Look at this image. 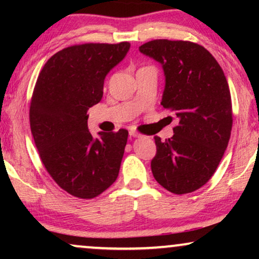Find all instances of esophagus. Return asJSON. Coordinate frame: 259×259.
<instances>
[{"mask_svg":"<svg viewBox=\"0 0 259 259\" xmlns=\"http://www.w3.org/2000/svg\"><path fill=\"white\" fill-rule=\"evenodd\" d=\"M130 137H132V138H140L141 136L138 132H136V131H130Z\"/></svg>","mask_w":259,"mask_h":259,"instance_id":"34e87169","label":"esophagus"}]
</instances>
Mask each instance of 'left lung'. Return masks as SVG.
<instances>
[{
    "label": "left lung",
    "mask_w": 259,
    "mask_h": 259,
    "mask_svg": "<svg viewBox=\"0 0 259 259\" xmlns=\"http://www.w3.org/2000/svg\"><path fill=\"white\" fill-rule=\"evenodd\" d=\"M139 52L161 65L160 104L178 119L172 138L154 137L152 173L169 192H193L213 176L228 147L232 128L228 81L211 53L193 42L153 40Z\"/></svg>",
    "instance_id": "1"
}]
</instances>
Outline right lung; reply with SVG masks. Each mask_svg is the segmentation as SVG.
I'll return each mask as SVG.
<instances>
[{"mask_svg":"<svg viewBox=\"0 0 259 259\" xmlns=\"http://www.w3.org/2000/svg\"><path fill=\"white\" fill-rule=\"evenodd\" d=\"M130 47L128 42L72 46L53 55L37 77L31 134L49 175L74 197H97L118 178L128 132L93 137L87 111L101 100L106 75Z\"/></svg>","mask_w":259,"mask_h":259,"instance_id":"add662e5","label":"right lung"}]
</instances>
